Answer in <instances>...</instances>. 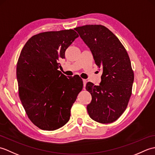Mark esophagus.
<instances>
[{
	"instance_id": "1",
	"label": "esophagus",
	"mask_w": 155,
	"mask_h": 155,
	"mask_svg": "<svg viewBox=\"0 0 155 155\" xmlns=\"http://www.w3.org/2000/svg\"><path fill=\"white\" fill-rule=\"evenodd\" d=\"M83 84H84V87L86 86V84L87 83V81L86 79H83Z\"/></svg>"
}]
</instances>
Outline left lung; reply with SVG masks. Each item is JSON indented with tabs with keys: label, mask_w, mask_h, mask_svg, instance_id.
<instances>
[{
	"label": "left lung",
	"mask_w": 155,
	"mask_h": 155,
	"mask_svg": "<svg viewBox=\"0 0 155 155\" xmlns=\"http://www.w3.org/2000/svg\"><path fill=\"white\" fill-rule=\"evenodd\" d=\"M74 30L90 48L97 67L103 69L98 86L87 83L92 96L88 113L98 123H113L126 110L132 94L134 72L130 58L118 38L104 26L88 25Z\"/></svg>",
	"instance_id": "8db88e82"
}]
</instances>
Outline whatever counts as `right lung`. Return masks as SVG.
Masks as SVG:
<instances>
[{
	"label": "right lung",
	"mask_w": 155,
	"mask_h": 155,
	"mask_svg": "<svg viewBox=\"0 0 155 155\" xmlns=\"http://www.w3.org/2000/svg\"><path fill=\"white\" fill-rule=\"evenodd\" d=\"M78 37L72 29L35 35L22 49L16 66L18 94L35 126L54 130L71 117V109L83 89L80 78H67L58 70L65 51Z\"/></svg>",
	"instance_id": "add662e5"
}]
</instances>
